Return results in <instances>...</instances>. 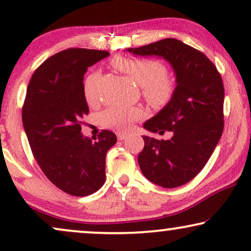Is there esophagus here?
<instances>
[{
	"mask_svg": "<svg viewBox=\"0 0 251 251\" xmlns=\"http://www.w3.org/2000/svg\"><path fill=\"white\" fill-rule=\"evenodd\" d=\"M126 138V133H121V132L118 133V139H119V140H125Z\"/></svg>",
	"mask_w": 251,
	"mask_h": 251,
	"instance_id": "1",
	"label": "esophagus"
}]
</instances>
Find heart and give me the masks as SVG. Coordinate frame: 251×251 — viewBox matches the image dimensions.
Wrapping results in <instances>:
<instances>
[{"label":"heart","mask_w":251,"mask_h":251,"mask_svg":"<svg viewBox=\"0 0 251 251\" xmlns=\"http://www.w3.org/2000/svg\"><path fill=\"white\" fill-rule=\"evenodd\" d=\"M113 66L128 75L137 85L142 88L143 96L147 102L153 106L167 104L174 94V81L167 75V68L159 60L144 58L115 57ZM100 73L95 72L84 81V97L89 104H94L98 98V87ZM143 115L137 107L112 105L101 112L100 123L105 128L126 131L131 123Z\"/></svg>","instance_id":"1"}]
</instances>
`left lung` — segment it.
<instances>
[{
	"instance_id": "8db88e82",
	"label": "left lung",
	"mask_w": 251,
	"mask_h": 251,
	"mask_svg": "<svg viewBox=\"0 0 251 251\" xmlns=\"http://www.w3.org/2000/svg\"><path fill=\"white\" fill-rule=\"evenodd\" d=\"M126 51L156 56L171 65L176 88L169 102L144 123L151 132L170 131L168 140L143 136L138 163L144 176L166 188L193 179L210 159L224 129V85L217 68L200 51L176 39H164Z\"/></svg>"
}]
</instances>
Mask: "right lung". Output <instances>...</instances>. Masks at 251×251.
<instances>
[{"label":"right lung","mask_w":251,"mask_h":251,"mask_svg":"<svg viewBox=\"0 0 251 251\" xmlns=\"http://www.w3.org/2000/svg\"><path fill=\"white\" fill-rule=\"evenodd\" d=\"M107 56L101 50L60 51L34 72L27 88L23 126L34 157L51 183L74 197L92 194L104 185L106 153L116 143L108 130L95 142L81 133L89 113L83 75Z\"/></svg>","instance_id":"1"}]
</instances>
